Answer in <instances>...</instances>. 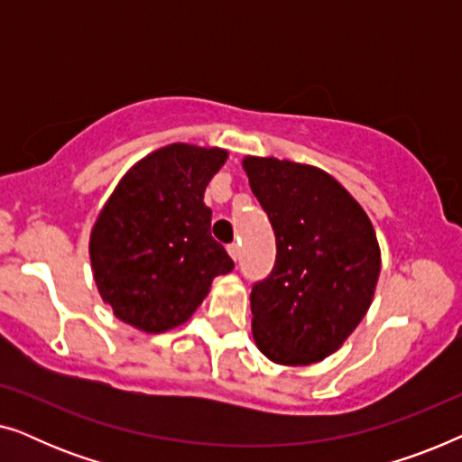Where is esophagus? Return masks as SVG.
<instances>
[{
	"instance_id": "34e87169",
	"label": "esophagus",
	"mask_w": 462,
	"mask_h": 462,
	"mask_svg": "<svg viewBox=\"0 0 462 462\" xmlns=\"http://www.w3.org/2000/svg\"><path fill=\"white\" fill-rule=\"evenodd\" d=\"M226 250H229V256L233 258V261H237V258H239V245L229 244V245H226Z\"/></svg>"
}]
</instances>
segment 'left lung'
Returning <instances> with one entry per match:
<instances>
[{
    "instance_id": "1",
    "label": "left lung",
    "mask_w": 462,
    "mask_h": 462,
    "mask_svg": "<svg viewBox=\"0 0 462 462\" xmlns=\"http://www.w3.org/2000/svg\"><path fill=\"white\" fill-rule=\"evenodd\" d=\"M244 170L277 245L271 273L252 286V334L271 362H319L368 311L381 273L376 233L324 170L275 157H245Z\"/></svg>"
}]
</instances>
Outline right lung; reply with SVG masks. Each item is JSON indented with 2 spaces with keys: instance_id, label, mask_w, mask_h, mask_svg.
<instances>
[{
  "instance_id": "obj_1",
  "label": "right lung",
  "mask_w": 462,
  "mask_h": 462,
  "mask_svg": "<svg viewBox=\"0 0 462 462\" xmlns=\"http://www.w3.org/2000/svg\"><path fill=\"white\" fill-rule=\"evenodd\" d=\"M226 160L223 149L170 144L124 176L92 229L98 292L113 313L144 332L191 318L231 256L210 236L206 185Z\"/></svg>"
}]
</instances>
